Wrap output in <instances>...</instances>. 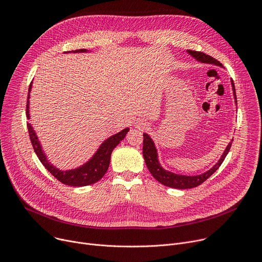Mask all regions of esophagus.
Listing matches in <instances>:
<instances>
[{
	"mask_svg": "<svg viewBox=\"0 0 262 262\" xmlns=\"http://www.w3.org/2000/svg\"><path fill=\"white\" fill-rule=\"evenodd\" d=\"M136 127L143 130V129H146L148 127V124H147V122H145L143 120H139V121L136 122Z\"/></svg>",
	"mask_w": 262,
	"mask_h": 262,
	"instance_id": "esophagus-1",
	"label": "esophagus"
}]
</instances>
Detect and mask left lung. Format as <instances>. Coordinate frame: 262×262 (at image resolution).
<instances>
[{
	"label": "left lung",
	"instance_id": "left-lung-1",
	"mask_svg": "<svg viewBox=\"0 0 262 262\" xmlns=\"http://www.w3.org/2000/svg\"><path fill=\"white\" fill-rule=\"evenodd\" d=\"M188 53L192 57H194L196 60H198L202 63H208V64L217 65V66H223L222 63H220L216 59H214L211 56L206 55L204 53L191 51V50H188ZM231 84H232V90H233L235 103H237L233 80H231ZM143 137H144V139H143V157H144V160H145V163H146V166H147L148 170L150 171L152 176L159 182H161L162 184H164L166 186H169V188L182 189V190L196 188V186L200 185L208 177H210L219 169V167L222 165L224 160H225L226 156L228 155V152L230 150L231 144H232V141H233V140H231V142L226 147L225 151L223 152L219 162L210 170H208L207 172H205L203 174L197 175V176H185V175H179V174H175V173H172V172H169V171L165 170L161 166V164L159 163L158 151H157V148L155 146V143H154L152 139L149 137L147 134H143Z\"/></svg>",
	"mask_w": 262,
	"mask_h": 262
}]
</instances>
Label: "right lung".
<instances>
[{"label":"right lung","instance_id":"1","mask_svg":"<svg viewBox=\"0 0 262 262\" xmlns=\"http://www.w3.org/2000/svg\"><path fill=\"white\" fill-rule=\"evenodd\" d=\"M72 53H85L87 50L82 49V50H76V51H71ZM69 53V52H67ZM32 88V83L30 84L29 87V93H28V101H27V112L26 115L28 119H30V114H29V98H30V91ZM28 130H29V136L30 140L32 143V146L34 148V151L42 163V165L47 168V170L52 173V175L57 178L60 182L66 184V185H71V186H85L89 184H93L96 181L100 180L102 176L105 174L110 161H111V155L112 151L114 150V148L125 138L127 132L129 128H124L123 130L119 132L118 134L110 137L106 139L98 148V150L96 154L92 157V159L87 162L85 165L82 167H79L77 169L73 170H67V171H61L54 167L47 159L46 155L43 154L41 145L38 141V138L36 136L35 130L31 126L30 123H27Z\"/></svg>","mask_w":262,"mask_h":262}]
</instances>
